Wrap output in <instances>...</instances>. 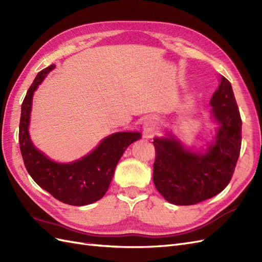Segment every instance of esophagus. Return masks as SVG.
Masks as SVG:
<instances>
[{
    "instance_id": "34e87169",
    "label": "esophagus",
    "mask_w": 262,
    "mask_h": 262,
    "mask_svg": "<svg viewBox=\"0 0 262 262\" xmlns=\"http://www.w3.org/2000/svg\"><path fill=\"white\" fill-rule=\"evenodd\" d=\"M142 125H143V131L144 133L146 134H150L153 131H154V128L156 125V118L155 117H146L144 120H143V123H142Z\"/></svg>"
}]
</instances>
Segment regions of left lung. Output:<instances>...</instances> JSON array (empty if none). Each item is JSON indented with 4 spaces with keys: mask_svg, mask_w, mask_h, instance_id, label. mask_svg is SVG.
Instances as JSON below:
<instances>
[{
    "mask_svg": "<svg viewBox=\"0 0 262 262\" xmlns=\"http://www.w3.org/2000/svg\"><path fill=\"white\" fill-rule=\"evenodd\" d=\"M210 105L220 123L215 143L207 152L192 153L170 137L155 139L154 185L166 200L192 205L223 191L231 181L242 146V118L227 78L221 77Z\"/></svg>",
    "mask_w": 262,
    "mask_h": 262,
    "instance_id": "left-lung-1",
    "label": "left lung"
}]
</instances>
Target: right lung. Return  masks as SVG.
<instances>
[{
  "mask_svg": "<svg viewBox=\"0 0 262 262\" xmlns=\"http://www.w3.org/2000/svg\"><path fill=\"white\" fill-rule=\"evenodd\" d=\"M54 67L52 64L37 74L21 104L18 139L23 161L36 184L55 199L70 205L91 204L105 195L119 160L125 148L141 138V134L115 133L102 140L91 154L74 163L59 164L49 160L31 143L28 124L34 92Z\"/></svg>",
  "mask_w": 262,
  "mask_h": 262,
  "instance_id": "add662e5",
  "label": "right lung"
}]
</instances>
